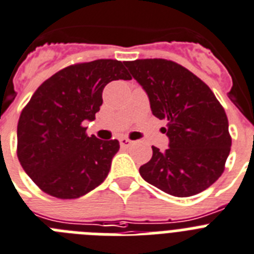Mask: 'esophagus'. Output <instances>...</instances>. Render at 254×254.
<instances>
[{
  "mask_svg": "<svg viewBox=\"0 0 254 254\" xmlns=\"http://www.w3.org/2000/svg\"><path fill=\"white\" fill-rule=\"evenodd\" d=\"M119 144H121L122 148H128V146H131L132 145V141L131 140H128V138L122 137V138H119Z\"/></svg>",
  "mask_w": 254,
  "mask_h": 254,
  "instance_id": "34e87169",
  "label": "esophagus"
}]
</instances>
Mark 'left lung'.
<instances>
[{"instance_id": "8db88e82", "label": "left lung", "mask_w": 254, "mask_h": 254, "mask_svg": "<svg viewBox=\"0 0 254 254\" xmlns=\"http://www.w3.org/2000/svg\"><path fill=\"white\" fill-rule=\"evenodd\" d=\"M125 65L144 88L157 118L167 123L166 151L140 167L146 183L173 196H191L222 175L231 148L224 108L204 82L183 65L166 59H141Z\"/></svg>"}]
</instances>
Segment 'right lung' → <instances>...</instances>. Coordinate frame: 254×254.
<instances>
[{
  "instance_id": "right-lung-1",
  "label": "right lung",
  "mask_w": 254,
  "mask_h": 254,
  "mask_svg": "<svg viewBox=\"0 0 254 254\" xmlns=\"http://www.w3.org/2000/svg\"><path fill=\"white\" fill-rule=\"evenodd\" d=\"M131 79L122 62L100 59L66 66L37 88L18 123V158L46 194L75 199L100 185L119 150L118 140L86 135L103 90L112 81Z\"/></svg>"
}]
</instances>
